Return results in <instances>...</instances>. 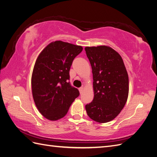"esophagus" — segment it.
Masks as SVG:
<instances>
[{
    "label": "esophagus",
    "mask_w": 157,
    "mask_h": 157,
    "mask_svg": "<svg viewBox=\"0 0 157 157\" xmlns=\"http://www.w3.org/2000/svg\"><path fill=\"white\" fill-rule=\"evenodd\" d=\"M78 90H79V92H80V94H82V93L83 92V90H84V88H83V87H81V88H80L78 89Z\"/></svg>",
    "instance_id": "1"
}]
</instances>
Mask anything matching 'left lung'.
<instances>
[{
  "instance_id": "1",
  "label": "left lung",
  "mask_w": 157,
  "mask_h": 157,
  "mask_svg": "<svg viewBox=\"0 0 157 157\" xmlns=\"http://www.w3.org/2000/svg\"><path fill=\"white\" fill-rule=\"evenodd\" d=\"M93 74V101L85 106L88 117L105 123L115 118L127 101L129 80L122 57L110 46L85 47Z\"/></svg>"
}]
</instances>
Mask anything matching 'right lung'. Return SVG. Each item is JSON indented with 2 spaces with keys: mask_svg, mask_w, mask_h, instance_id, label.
<instances>
[{
  "mask_svg": "<svg viewBox=\"0 0 157 157\" xmlns=\"http://www.w3.org/2000/svg\"><path fill=\"white\" fill-rule=\"evenodd\" d=\"M82 49L81 46L56 40L38 56L31 77L32 94L38 110L47 119L64 117L79 96L78 89L71 86L68 80L73 61Z\"/></svg>",
  "mask_w": 157,
  "mask_h": 157,
  "instance_id": "obj_1",
  "label": "right lung"
}]
</instances>
